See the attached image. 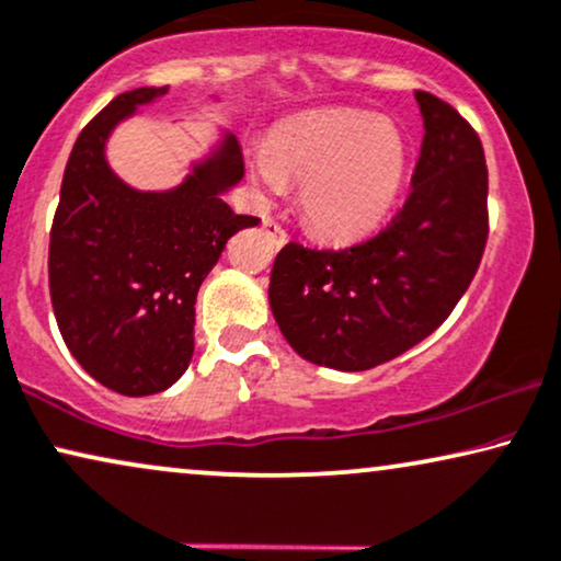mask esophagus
<instances>
[{"mask_svg":"<svg viewBox=\"0 0 561 561\" xmlns=\"http://www.w3.org/2000/svg\"><path fill=\"white\" fill-rule=\"evenodd\" d=\"M264 230L268 232V236H272L276 248H282V245L287 243V232H285V228H282V225H276L274 219H264Z\"/></svg>","mask_w":561,"mask_h":561,"instance_id":"obj_1","label":"esophagus"}]
</instances>
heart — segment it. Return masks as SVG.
Returning a JSON list of instances; mask_svg holds the SVG:
<instances>
[{
  "mask_svg": "<svg viewBox=\"0 0 561 561\" xmlns=\"http://www.w3.org/2000/svg\"><path fill=\"white\" fill-rule=\"evenodd\" d=\"M407 139L396 122L365 111H323L279 124L248 152V173L268 196L302 183L300 209L318 236L352 240L393 209L407 175Z\"/></svg>",
  "mask_w": 561,
  "mask_h": 561,
  "instance_id": "b5f03b06",
  "label": "heart"
}]
</instances>
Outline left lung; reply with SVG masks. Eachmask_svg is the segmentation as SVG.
Returning <instances> with one entry per match:
<instances>
[{
	"label": "left lung",
	"mask_w": 561,
	"mask_h": 561,
	"mask_svg": "<svg viewBox=\"0 0 561 561\" xmlns=\"http://www.w3.org/2000/svg\"><path fill=\"white\" fill-rule=\"evenodd\" d=\"M424 139L411 194L378 236L344 251L289 243L268 305L287 344L313 365L357 373L437 329L469 289L486 245V162L456 108L416 92Z\"/></svg>",
	"instance_id": "obj_1"
}]
</instances>
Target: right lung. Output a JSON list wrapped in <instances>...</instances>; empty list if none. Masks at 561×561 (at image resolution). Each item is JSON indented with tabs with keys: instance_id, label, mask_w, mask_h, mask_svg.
I'll return each instance as SVG.
<instances>
[{
	"instance_id": "right-lung-1",
	"label": "right lung",
	"mask_w": 561,
	"mask_h": 561,
	"mask_svg": "<svg viewBox=\"0 0 561 561\" xmlns=\"http://www.w3.org/2000/svg\"><path fill=\"white\" fill-rule=\"evenodd\" d=\"M168 88L113 98L77 137L64 170L48 245L56 323L72 357L111 391L152 396L194 357V302L228 240L259 217L236 215L225 194L243 179L238 139L219 131L188 175L139 191L105 158L113 129Z\"/></svg>"
}]
</instances>
